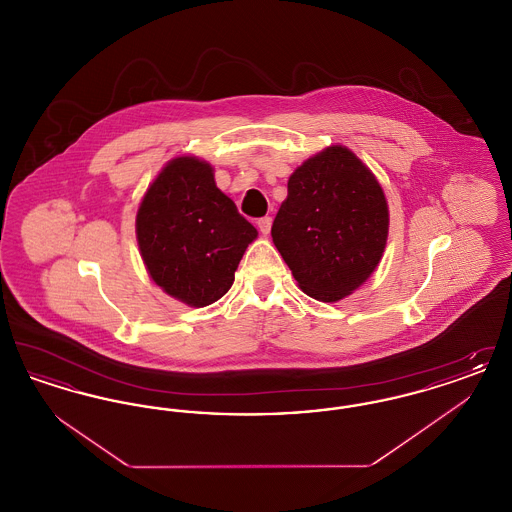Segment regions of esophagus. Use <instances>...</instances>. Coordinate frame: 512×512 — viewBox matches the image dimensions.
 Here are the masks:
<instances>
[{"mask_svg": "<svg viewBox=\"0 0 512 512\" xmlns=\"http://www.w3.org/2000/svg\"><path fill=\"white\" fill-rule=\"evenodd\" d=\"M257 226H259L261 234L267 236L268 232H270V226H272V219L270 217H263V219L257 220Z\"/></svg>", "mask_w": 512, "mask_h": 512, "instance_id": "34e87169", "label": "esophagus"}]
</instances>
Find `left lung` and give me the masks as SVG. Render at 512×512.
Returning <instances> with one entry per match:
<instances>
[{
    "instance_id": "8db88e82",
    "label": "left lung",
    "mask_w": 512,
    "mask_h": 512,
    "mask_svg": "<svg viewBox=\"0 0 512 512\" xmlns=\"http://www.w3.org/2000/svg\"><path fill=\"white\" fill-rule=\"evenodd\" d=\"M388 230L378 178L349 147L330 146L293 171L270 234L297 286L336 303L376 270Z\"/></svg>"
}]
</instances>
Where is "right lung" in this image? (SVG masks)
Instances as JSON below:
<instances>
[{
    "mask_svg": "<svg viewBox=\"0 0 512 512\" xmlns=\"http://www.w3.org/2000/svg\"><path fill=\"white\" fill-rule=\"evenodd\" d=\"M257 228L222 194L211 163L182 155L149 184L136 215V240L151 280L188 307L219 301Z\"/></svg>",
    "mask_w": 512,
    "mask_h": 512,
    "instance_id": "right-lung-1",
    "label": "right lung"
}]
</instances>
